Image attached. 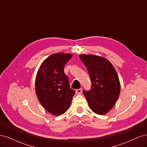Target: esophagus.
I'll return each mask as SVG.
<instances>
[{
  "label": "esophagus",
  "instance_id": "1",
  "mask_svg": "<svg viewBox=\"0 0 147 147\" xmlns=\"http://www.w3.org/2000/svg\"><path fill=\"white\" fill-rule=\"evenodd\" d=\"M82 88H80V89H78V90H76V93L77 94H81V93L82 92Z\"/></svg>",
  "mask_w": 147,
  "mask_h": 147
}]
</instances>
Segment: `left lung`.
<instances>
[{"label": "left lung", "mask_w": 147, "mask_h": 147, "mask_svg": "<svg viewBox=\"0 0 147 147\" xmlns=\"http://www.w3.org/2000/svg\"><path fill=\"white\" fill-rule=\"evenodd\" d=\"M86 67L92 82L90 91H83L90 109L97 115L108 113L120 94V82L112 64L104 57L94 55H80Z\"/></svg>", "instance_id": "8db88e82"}]
</instances>
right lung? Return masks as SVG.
<instances>
[{
  "label": "right lung",
  "mask_w": 147,
  "mask_h": 147,
  "mask_svg": "<svg viewBox=\"0 0 147 147\" xmlns=\"http://www.w3.org/2000/svg\"><path fill=\"white\" fill-rule=\"evenodd\" d=\"M73 55L57 53L44 60L37 71L35 90L40 103L48 112L59 116L67 110L75 94L64 74L65 64Z\"/></svg>",
  "instance_id": "1"
}]
</instances>
